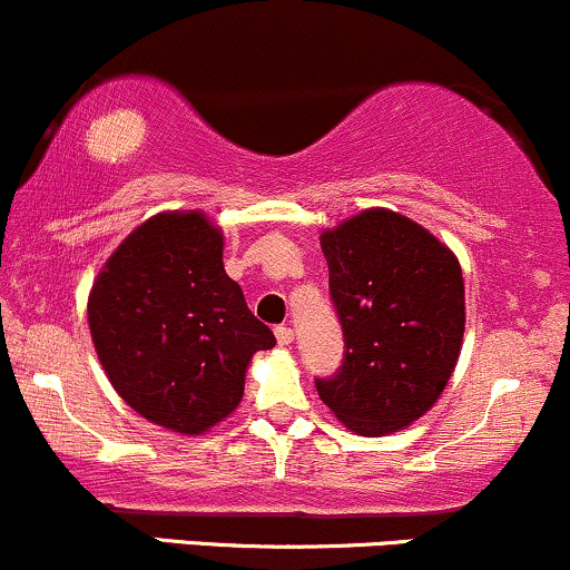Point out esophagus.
Instances as JSON below:
<instances>
[{"mask_svg": "<svg viewBox=\"0 0 570 570\" xmlns=\"http://www.w3.org/2000/svg\"><path fill=\"white\" fill-rule=\"evenodd\" d=\"M276 340H278V345H292L294 343V330H292V326H286V324L276 326Z\"/></svg>", "mask_w": 570, "mask_h": 570, "instance_id": "34e87169", "label": "esophagus"}]
</instances>
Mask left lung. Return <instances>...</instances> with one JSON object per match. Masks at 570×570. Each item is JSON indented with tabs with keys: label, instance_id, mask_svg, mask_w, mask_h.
I'll list each match as a JSON object with an SVG mask.
<instances>
[{
	"label": "left lung",
	"instance_id": "left-lung-1",
	"mask_svg": "<svg viewBox=\"0 0 570 570\" xmlns=\"http://www.w3.org/2000/svg\"><path fill=\"white\" fill-rule=\"evenodd\" d=\"M345 362L316 381L353 434L383 436L426 415L453 375L466 326L458 257L391 208H367L322 233Z\"/></svg>",
	"mask_w": 570,
	"mask_h": 570
}]
</instances>
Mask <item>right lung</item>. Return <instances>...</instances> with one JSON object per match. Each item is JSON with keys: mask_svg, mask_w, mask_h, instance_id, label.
<instances>
[{"mask_svg": "<svg viewBox=\"0 0 570 570\" xmlns=\"http://www.w3.org/2000/svg\"><path fill=\"white\" fill-rule=\"evenodd\" d=\"M206 214L141 222L88 294L98 362L130 410L185 436L206 434L244 399L248 362L276 337L246 307Z\"/></svg>", "mask_w": 570, "mask_h": 570, "instance_id": "obj_1", "label": "right lung"}]
</instances>
